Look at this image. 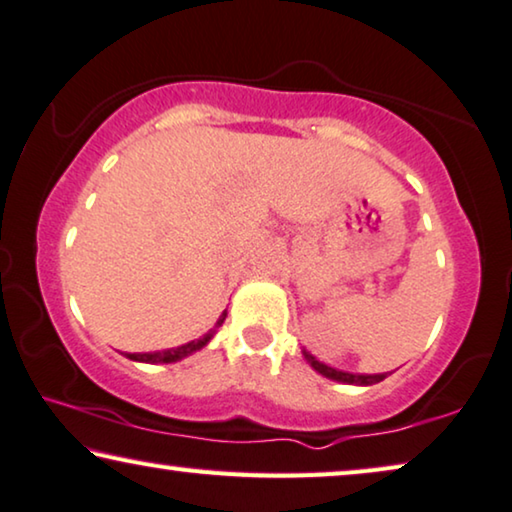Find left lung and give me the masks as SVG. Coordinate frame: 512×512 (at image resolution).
<instances>
[{"label": "left lung", "instance_id": "left-lung-1", "mask_svg": "<svg viewBox=\"0 0 512 512\" xmlns=\"http://www.w3.org/2000/svg\"><path fill=\"white\" fill-rule=\"evenodd\" d=\"M304 357L308 359V364L313 366L315 371L322 373V376L329 380H336V383H348V385H376L380 380L387 378V373H376V376H364V373H348V371H338L334 366H327L315 359L311 352L304 350Z\"/></svg>", "mask_w": 512, "mask_h": 512}]
</instances>
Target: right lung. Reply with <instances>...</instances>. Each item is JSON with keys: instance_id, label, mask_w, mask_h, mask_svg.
Masks as SVG:
<instances>
[{"instance_id": "add662e5", "label": "right lung", "mask_w": 512, "mask_h": 512, "mask_svg": "<svg viewBox=\"0 0 512 512\" xmlns=\"http://www.w3.org/2000/svg\"><path fill=\"white\" fill-rule=\"evenodd\" d=\"M227 318V311L220 315V320L215 322V327L208 331V334H204L201 338H197V341H190L185 345H178V348H171V350H160V352H125L127 359H134V362H146V364H171V362H178V359H183L187 355H192V352H197L204 348V345L211 341L215 329H218L222 322H225Z\"/></svg>"}]
</instances>
